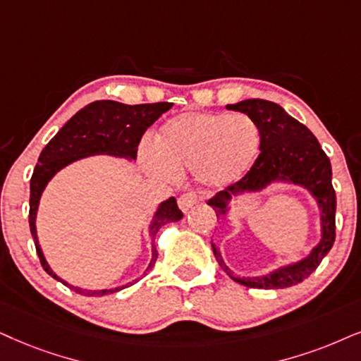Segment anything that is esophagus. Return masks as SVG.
<instances>
[{"label": "esophagus", "mask_w": 361, "mask_h": 361, "mask_svg": "<svg viewBox=\"0 0 361 361\" xmlns=\"http://www.w3.org/2000/svg\"><path fill=\"white\" fill-rule=\"evenodd\" d=\"M196 202H198V195L195 191H188V193H183L178 198V207H180L181 212L186 213L193 204H196Z\"/></svg>", "instance_id": "34e87169"}]
</instances>
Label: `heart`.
I'll use <instances>...</instances> for the list:
<instances>
[{"instance_id": "1", "label": "heart", "mask_w": 361, "mask_h": 361, "mask_svg": "<svg viewBox=\"0 0 361 361\" xmlns=\"http://www.w3.org/2000/svg\"><path fill=\"white\" fill-rule=\"evenodd\" d=\"M158 152L141 148L149 171L163 178L193 171L207 186L233 185L241 180L262 147V131L245 113H181L159 130Z\"/></svg>"}]
</instances>
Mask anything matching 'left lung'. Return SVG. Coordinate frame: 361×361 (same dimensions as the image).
I'll list each match as a JSON object with an SVG mask.
<instances>
[{"instance_id":"obj_1","label":"left lung","mask_w":361,"mask_h":361,"mask_svg":"<svg viewBox=\"0 0 361 361\" xmlns=\"http://www.w3.org/2000/svg\"><path fill=\"white\" fill-rule=\"evenodd\" d=\"M226 108L245 113L257 121L262 131V153L258 154L252 170L240 181L208 200L216 216H228L233 196L236 198L246 193H258L273 183H288L307 190L314 198L320 209L322 235L320 241L307 257L259 276H235L226 267L220 248L212 241L213 255L223 271L240 285L263 290L288 288L312 275L335 243L336 195L331 185L330 159L312 131L290 116L280 104L253 98L228 104Z\"/></svg>"}]
</instances>
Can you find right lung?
Listing matches in <instances>:
<instances>
[{
	"mask_svg": "<svg viewBox=\"0 0 361 361\" xmlns=\"http://www.w3.org/2000/svg\"><path fill=\"white\" fill-rule=\"evenodd\" d=\"M173 106V103H148V104H123L111 99H99L81 108L75 116L65 123V126L49 140V143L43 148L38 165H36L33 176L30 181V230L33 235L36 253L43 264L44 271L51 275L54 280L61 281L63 285L70 286L76 293L85 296H103L116 293L126 286L133 285L138 280H133L126 285L116 286L109 290H85L80 286H73L65 280H61L56 273L51 270L43 250H41L38 233H36V214L41 195H43L47 185L59 170L78 161V159L94 157V154H108V157L136 159V152L141 136L163 113ZM183 218V213L178 208L176 200L168 198L166 202L159 203L154 212L152 221H149L148 233L152 241L157 238L159 228L166 223L178 221ZM158 258V252L152 243V262L143 275L149 273Z\"/></svg>",
	"mask_w": 361,
	"mask_h": 361,
	"instance_id": "1",
	"label": "right lung"
}]
</instances>
